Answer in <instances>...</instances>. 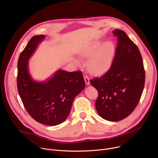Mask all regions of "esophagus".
I'll return each mask as SVG.
<instances>
[{
    "instance_id": "34e87169",
    "label": "esophagus",
    "mask_w": 158,
    "mask_h": 158,
    "mask_svg": "<svg viewBox=\"0 0 158 158\" xmlns=\"http://www.w3.org/2000/svg\"><path fill=\"white\" fill-rule=\"evenodd\" d=\"M84 77L85 82L86 85H89V84H90V82H89V78L88 77V76L85 74V75L84 76Z\"/></svg>"
}]
</instances>
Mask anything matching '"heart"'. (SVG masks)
I'll return each instance as SVG.
<instances>
[{"label": "heart", "mask_w": 158, "mask_h": 158, "mask_svg": "<svg viewBox=\"0 0 158 158\" xmlns=\"http://www.w3.org/2000/svg\"><path fill=\"white\" fill-rule=\"evenodd\" d=\"M98 41L83 52L84 57H91L87 63L89 71L93 74H100L110 65L115 53V45L111 41L106 42L101 46Z\"/></svg>", "instance_id": "heart-1"}]
</instances>
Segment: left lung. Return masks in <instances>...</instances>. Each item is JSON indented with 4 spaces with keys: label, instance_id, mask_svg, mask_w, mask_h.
I'll use <instances>...</instances> for the list:
<instances>
[{
    "label": "left lung",
    "instance_id": "left-lung-1",
    "mask_svg": "<svg viewBox=\"0 0 158 158\" xmlns=\"http://www.w3.org/2000/svg\"><path fill=\"white\" fill-rule=\"evenodd\" d=\"M117 45L108 71L90 80L98 93L95 102L98 115L110 121L130 115L139 102L145 81L142 56L137 46L124 31L115 30Z\"/></svg>",
    "mask_w": 158,
    "mask_h": 158
}]
</instances>
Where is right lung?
Returning a JSON list of instances; mask_svg holds the SVG:
<instances>
[{"label":"right lung","mask_w":158,"mask_h":158,"mask_svg":"<svg viewBox=\"0 0 158 158\" xmlns=\"http://www.w3.org/2000/svg\"><path fill=\"white\" fill-rule=\"evenodd\" d=\"M45 35L33 36L21 53L17 63V85L24 107L35 121L55 126L64 122L73 100L85 86L81 71L60 70L46 82H36L28 71V61Z\"/></svg>","instance_id":"obj_1"}]
</instances>
